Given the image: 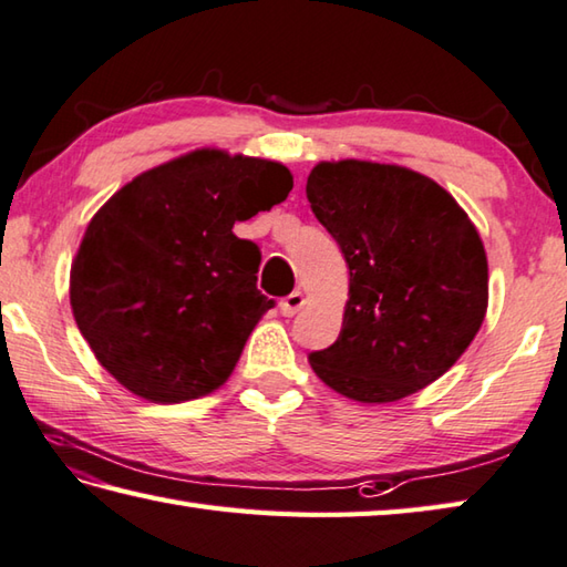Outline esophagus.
Instances as JSON below:
<instances>
[{"label":"esophagus","instance_id":"obj_1","mask_svg":"<svg viewBox=\"0 0 567 567\" xmlns=\"http://www.w3.org/2000/svg\"><path fill=\"white\" fill-rule=\"evenodd\" d=\"M305 307V295L300 292V290H295V292H290L285 297V300L280 302V312L285 315V317H292V315H297Z\"/></svg>","mask_w":567,"mask_h":567}]
</instances>
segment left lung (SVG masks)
Segmentation results:
<instances>
[{"mask_svg":"<svg viewBox=\"0 0 567 567\" xmlns=\"http://www.w3.org/2000/svg\"><path fill=\"white\" fill-rule=\"evenodd\" d=\"M307 200L349 267L342 332L310 354L315 374L362 404L436 382L488 307L486 250L466 210L416 171L354 158L317 163Z\"/></svg>","mask_w":567,"mask_h":567,"instance_id":"left-lung-1","label":"left lung"}]
</instances>
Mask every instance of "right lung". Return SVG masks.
I'll list each match as a JSON object with an SVG mask.
<instances>
[{"label":"right lung","instance_id":"1","mask_svg":"<svg viewBox=\"0 0 567 567\" xmlns=\"http://www.w3.org/2000/svg\"><path fill=\"white\" fill-rule=\"evenodd\" d=\"M290 190L282 163L198 148L141 173L101 205L71 262L69 300L118 384L181 404L228 382L275 305L257 290L260 250L233 225Z\"/></svg>","mask_w":567,"mask_h":567}]
</instances>
